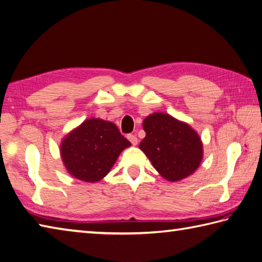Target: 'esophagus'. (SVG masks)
<instances>
[{
	"label": "esophagus",
	"instance_id": "1",
	"mask_svg": "<svg viewBox=\"0 0 262 262\" xmlns=\"http://www.w3.org/2000/svg\"><path fill=\"white\" fill-rule=\"evenodd\" d=\"M127 139H129L130 142L132 143L133 146H136L138 143V138L135 135H127Z\"/></svg>",
	"mask_w": 262,
	"mask_h": 262
}]
</instances>
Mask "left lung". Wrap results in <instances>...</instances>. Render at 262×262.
Here are the masks:
<instances>
[{
  "label": "left lung",
  "mask_w": 262,
  "mask_h": 262,
  "mask_svg": "<svg viewBox=\"0 0 262 262\" xmlns=\"http://www.w3.org/2000/svg\"><path fill=\"white\" fill-rule=\"evenodd\" d=\"M142 125L146 137L139 148L164 179L175 182L199 167L202 143L190 125L165 113L149 115Z\"/></svg>",
  "instance_id": "8db88e82"
}]
</instances>
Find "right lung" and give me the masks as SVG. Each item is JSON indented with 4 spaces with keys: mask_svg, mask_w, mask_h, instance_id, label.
I'll return each mask as SVG.
<instances>
[{
    "mask_svg": "<svg viewBox=\"0 0 262 262\" xmlns=\"http://www.w3.org/2000/svg\"><path fill=\"white\" fill-rule=\"evenodd\" d=\"M131 142L117 126L100 119H89L63 139L61 156L68 172L84 182H97L113 167Z\"/></svg>",
    "mask_w": 262,
    "mask_h": 262,
    "instance_id": "1",
    "label": "right lung"
}]
</instances>
